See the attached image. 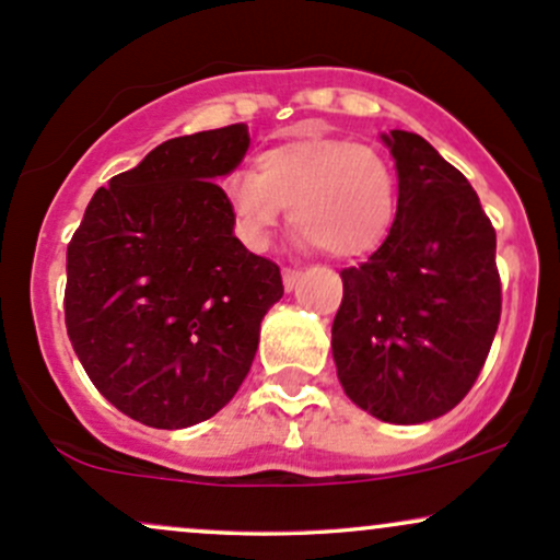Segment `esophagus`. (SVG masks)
<instances>
[{
    "mask_svg": "<svg viewBox=\"0 0 560 560\" xmlns=\"http://www.w3.org/2000/svg\"><path fill=\"white\" fill-rule=\"evenodd\" d=\"M300 271H294V268H284V273H281V279H284V289L287 292H292L294 287H298V281H300Z\"/></svg>",
    "mask_w": 560,
    "mask_h": 560,
    "instance_id": "1",
    "label": "esophagus"
}]
</instances>
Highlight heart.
<instances>
[{
	"instance_id": "heart-1",
	"label": "heart",
	"mask_w": 560,
	"mask_h": 560,
	"mask_svg": "<svg viewBox=\"0 0 560 560\" xmlns=\"http://www.w3.org/2000/svg\"><path fill=\"white\" fill-rule=\"evenodd\" d=\"M223 197L249 249L268 247L281 208H289L300 244H318L334 258H361L389 236L397 176L376 147L313 137L266 150L255 173H231Z\"/></svg>"
}]
</instances>
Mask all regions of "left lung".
I'll use <instances>...</instances> for the list:
<instances>
[{"mask_svg": "<svg viewBox=\"0 0 560 560\" xmlns=\"http://www.w3.org/2000/svg\"><path fill=\"white\" fill-rule=\"evenodd\" d=\"M397 215L363 266L345 268L331 355L345 395L387 423H423L466 397L498 331L494 229L477 191L419 133H382Z\"/></svg>", "mask_w": 560, "mask_h": 560, "instance_id": "8db88e82", "label": "left lung"}]
</instances>
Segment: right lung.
I'll return each mask as SVG.
<instances>
[{"instance_id":"obj_1","label":"right lung","mask_w":560,"mask_h":560,"mask_svg":"<svg viewBox=\"0 0 560 560\" xmlns=\"http://www.w3.org/2000/svg\"><path fill=\"white\" fill-rule=\"evenodd\" d=\"M247 147L244 124L163 141L96 189L68 244L75 355L144 427H195L229 405L284 294L279 266L234 236L215 184Z\"/></svg>"}]
</instances>
